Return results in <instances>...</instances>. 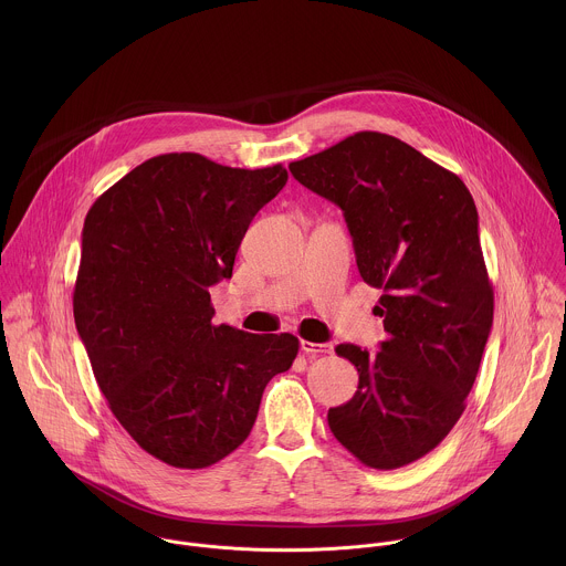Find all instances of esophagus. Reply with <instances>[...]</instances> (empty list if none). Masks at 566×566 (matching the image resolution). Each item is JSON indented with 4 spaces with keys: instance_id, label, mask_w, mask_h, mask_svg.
Segmentation results:
<instances>
[{
    "instance_id": "1",
    "label": "esophagus",
    "mask_w": 566,
    "mask_h": 566,
    "mask_svg": "<svg viewBox=\"0 0 566 566\" xmlns=\"http://www.w3.org/2000/svg\"><path fill=\"white\" fill-rule=\"evenodd\" d=\"M301 350L305 353V355H328L331 350H333V346L331 344H318V342H310V339H303L301 342Z\"/></svg>"
}]
</instances>
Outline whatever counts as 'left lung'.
<instances>
[{
    "label": "left lung",
    "instance_id": "obj_1",
    "mask_svg": "<svg viewBox=\"0 0 566 566\" xmlns=\"http://www.w3.org/2000/svg\"><path fill=\"white\" fill-rule=\"evenodd\" d=\"M294 178L344 211L361 279L381 290L379 353L339 344L359 386L328 409L361 464L401 469L433 451L467 409L492 326L494 294L462 178L401 139L361 130L307 159Z\"/></svg>",
    "mask_w": 566,
    "mask_h": 566
}]
</instances>
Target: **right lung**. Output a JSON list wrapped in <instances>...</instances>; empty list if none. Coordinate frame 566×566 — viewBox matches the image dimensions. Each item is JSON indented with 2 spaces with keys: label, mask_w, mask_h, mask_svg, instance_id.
<instances>
[{
  "label": "right lung",
  "mask_w": 566,
  "mask_h": 566,
  "mask_svg": "<svg viewBox=\"0 0 566 566\" xmlns=\"http://www.w3.org/2000/svg\"><path fill=\"white\" fill-rule=\"evenodd\" d=\"M287 182L279 163L153 157L88 209L74 318L95 381L130 438L174 469H207L248 438L268 381L298 355L292 333L211 323L256 211Z\"/></svg>",
  "instance_id": "right-lung-1"
}]
</instances>
